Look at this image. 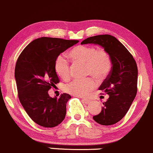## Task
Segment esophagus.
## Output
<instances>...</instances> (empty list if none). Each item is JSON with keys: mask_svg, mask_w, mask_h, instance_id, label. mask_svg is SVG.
I'll return each mask as SVG.
<instances>
[{"mask_svg": "<svg viewBox=\"0 0 153 153\" xmlns=\"http://www.w3.org/2000/svg\"><path fill=\"white\" fill-rule=\"evenodd\" d=\"M82 100L83 101L84 103H85V104H89L90 102V100L88 99H82Z\"/></svg>", "mask_w": 153, "mask_h": 153, "instance_id": "obj_1", "label": "esophagus"}]
</instances>
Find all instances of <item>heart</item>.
Wrapping results in <instances>:
<instances>
[{
  "mask_svg": "<svg viewBox=\"0 0 153 153\" xmlns=\"http://www.w3.org/2000/svg\"><path fill=\"white\" fill-rule=\"evenodd\" d=\"M69 56L74 61L86 63L87 74L92 75L97 79H102L111 71V59L107 51L97 49L94 46L79 45L69 52ZM55 71L63 79H68L70 76V65L68 60L62 55L56 58L54 63ZM95 82L92 79H74L64 86L68 93L85 97L95 87Z\"/></svg>",
  "mask_w": 153,
  "mask_h": 153,
  "instance_id": "b5f03b06",
  "label": "heart"
}]
</instances>
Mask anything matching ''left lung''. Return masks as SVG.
<instances>
[{"instance_id":"1","label":"left lung","mask_w":153,"mask_h":153,"mask_svg":"<svg viewBox=\"0 0 153 153\" xmlns=\"http://www.w3.org/2000/svg\"><path fill=\"white\" fill-rule=\"evenodd\" d=\"M100 45L107 51L112 67L99 90L109 95L99 114L93 116L97 123L105 126L116 123L126 114L137 91L138 70L136 61L125 46L110 35L88 37L81 42Z\"/></svg>"}]
</instances>
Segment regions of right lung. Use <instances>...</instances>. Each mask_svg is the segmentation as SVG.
Instances as JSON below:
<instances>
[{
    "mask_svg": "<svg viewBox=\"0 0 153 153\" xmlns=\"http://www.w3.org/2000/svg\"><path fill=\"white\" fill-rule=\"evenodd\" d=\"M79 40L42 37L24 49L15 67L19 98L31 119L44 127H55L65 118L71 96L63 93L51 97L48 91L57 84L54 68L56 58Z\"/></svg>",
    "mask_w": 153,
    "mask_h": 153,
    "instance_id": "obj_1",
    "label": "right lung"
}]
</instances>
